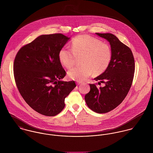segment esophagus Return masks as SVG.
<instances>
[{
  "label": "esophagus",
  "instance_id": "obj_1",
  "mask_svg": "<svg viewBox=\"0 0 153 153\" xmlns=\"http://www.w3.org/2000/svg\"><path fill=\"white\" fill-rule=\"evenodd\" d=\"M82 83V82H81V81H76V84L78 85H79V84H81Z\"/></svg>",
  "mask_w": 153,
  "mask_h": 153
}]
</instances>
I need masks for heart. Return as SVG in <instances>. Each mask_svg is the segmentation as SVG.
Segmentation results:
<instances>
[{"label":"heart","mask_w":153,"mask_h":153,"mask_svg":"<svg viewBox=\"0 0 153 153\" xmlns=\"http://www.w3.org/2000/svg\"><path fill=\"white\" fill-rule=\"evenodd\" d=\"M71 48H62L59 52V58L62 64L70 69L81 58V66L71 69L68 76L74 80L82 81L92 73L98 75L104 72L111 61L112 51L108 44L102 43L89 35H82L74 38Z\"/></svg>","instance_id":"b5f03b06"}]
</instances>
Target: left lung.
<instances>
[{
    "mask_svg": "<svg viewBox=\"0 0 153 153\" xmlns=\"http://www.w3.org/2000/svg\"><path fill=\"white\" fill-rule=\"evenodd\" d=\"M96 34L109 42L112 59L107 70L94 78L105 85L98 87L97 84H90L91 89L85 95V100L90 109L102 114L115 109L126 97L132 84L135 61L131 49L115 35L108 33Z\"/></svg>",
    "mask_w": 153,
    "mask_h": 153,
    "instance_id": "8db88e82",
    "label": "left lung"
}]
</instances>
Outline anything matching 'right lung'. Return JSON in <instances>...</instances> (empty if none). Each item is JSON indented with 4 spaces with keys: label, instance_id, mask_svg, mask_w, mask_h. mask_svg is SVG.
<instances>
[{
    "label": "right lung",
    "instance_id": "1",
    "mask_svg": "<svg viewBox=\"0 0 153 153\" xmlns=\"http://www.w3.org/2000/svg\"><path fill=\"white\" fill-rule=\"evenodd\" d=\"M61 33L42 35L18 52L13 75L25 102L38 113L52 117L65 107V99L76 87L74 81H61L66 75L59 52L69 40Z\"/></svg>",
    "mask_w": 153,
    "mask_h": 153
}]
</instances>
